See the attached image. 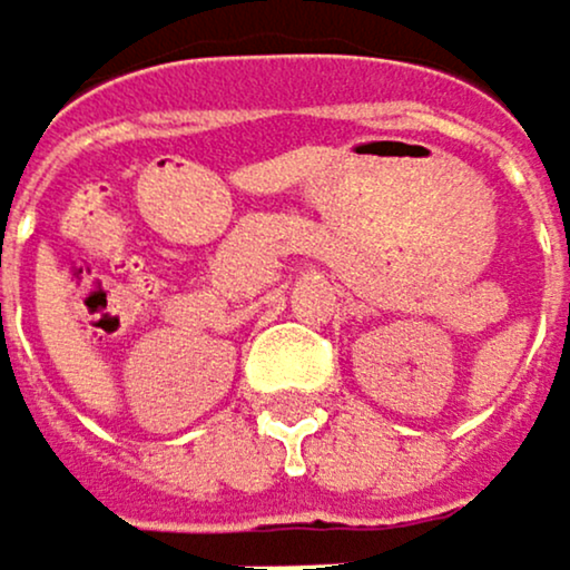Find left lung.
Here are the masks:
<instances>
[{
    "label": "left lung",
    "mask_w": 570,
    "mask_h": 570,
    "mask_svg": "<svg viewBox=\"0 0 570 570\" xmlns=\"http://www.w3.org/2000/svg\"><path fill=\"white\" fill-rule=\"evenodd\" d=\"M568 263H570V252H568Z\"/></svg>",
    "instance_id": "1"
}]
</instances>
